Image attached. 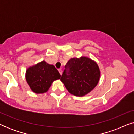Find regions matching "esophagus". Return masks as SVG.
<instances>
[{
	"mask_svg": "<svg viewBox=\"0 0 134 134\" xmlns=\"http://www.w3.org/2000/svg\"><path fill=\"white\" fill-rule=\"evenodd\" d=\"M58 72H60V74H62V69L61 68H60V69H58Z\"/></svg>",
	"mask_w": 134,
	"mask_h": 134,
	"instance_id": "1",
	"label": "esophagus"
}]
</instances>
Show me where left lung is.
Listing matches in <instances>:
<instances>
[{"mask_svg": "<svg viewBox=\"0 0 134 134\" xmlns=\"http://www.w3.org/2000/svg\"><path fill=\"white\" fill-rule=\"evenodd\" d=\"M100 71L96 62L86 57L71 58L60 80L71 94L85 96L98 84Z\"/></svg>", "mask_w": 134, "mask_h": 134, "instance_id": "1", "label": "left lung"}]
</instances>
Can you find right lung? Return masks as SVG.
<instances>
[{"mask_svg": "<svg viewBox=\"0 0 134 134\" xmlns=\"http://www.w3.org/2000/svg\"><path fill=\"white\" fill-rule=\"evenodd\" d=\"M61 75L52 65L43 61L30 67L26 71L25 78L34 93L40 94L48 90L54 80L59 79Z\"/></svg>", "mask_w": 134, "mask_h": 134, "instance_id": "add662e5", "label": "right lung"}]
</instances>
